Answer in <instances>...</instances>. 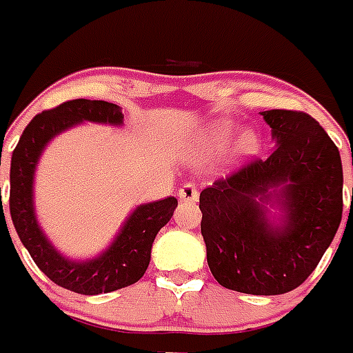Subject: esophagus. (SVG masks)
I'll return each mask as SVG.
<instances>
[{
    "instance_id": "1",
    "label": "esophagus",
    "mask_w": 353,
    "mask_h": 353,
    "mask_svg": "<svg viewBox=\"0 0 353 353\" xmlns=\"http://www.w3.org/2000/svg\"><path fill=\"white\" fill-rule=\"evenodd\" d=\"M198 198H199L198 185H194V183H185V185L179 188V199H183V201L194 203V201H198Z\"/></svg>"
}]
</instances>
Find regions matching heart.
<instances>
[{
    "mask_svg": "<svg viewBox=\"0 0 353 353\" xmlns=\"http://www.w3.org/2000/svg\"><path fill=\"white\" fill-rule=\"evenodd\" d=\"M229 133H231V126L229 124H221L220 128H216L214 133H212V137L218 144H223L229 137ZM260 148V139L254 132H245L241 133L240 137V152L243 154H254L256 150Z\"/></svg>",
    "mask_w": 353,
    "mask_h": 353,
    "instance_id": "1",
    "label": "heart"
}]
</instances>
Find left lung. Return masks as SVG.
<instances>
[{"mask_svg":"<svg viewBox=\"0 0 353 353\" xmlns=\"http://www.w3.org/2000/svg\"><path fill=\"white\" fill-rule=\"evenodd\" d=\"M276 148L254 157L199 194L210 273L223 288L282 295L313 273L343 218V165L312 115L262 112ZM279 188L285 223L271 226L263 203Z\"/></svg>","mask_w":353,"mask_h":353,"instance_id":"obj_1","label":"left lung"}]
</instances>
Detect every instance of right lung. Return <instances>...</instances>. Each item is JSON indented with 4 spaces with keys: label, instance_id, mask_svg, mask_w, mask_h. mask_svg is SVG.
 Instances as JSON below:
<instances>
[{
    "label": "right lung",
    "instance_id": "right-lung-1",
    "mask_svg": "<svg viewBox=\"0 0 353 353\" xmlns=\"http://www.w3.org/2000/svg\"><path fill=\"white\" fill-rule=\"evenodd\" d=\"M122 112L106 101L77 99L38 113L23 130L10 161V218L19 240L34 263L54 282L80 295H99L135 284L150 263V251L155 236L170 221L177 207L176 198H165L141 205L122 227L112 247L90 262H71L60 256L36 223L32 210V176L41 150L57 133L77 122H110L121 124ZM1 218L5 212L1 209ZM7 225V223H5ZM8 231V229H7Z\"/></svg>",
    "mask_w": 353,
    "mask_h": 353
}]
</instances>
